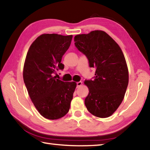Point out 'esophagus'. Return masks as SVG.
<instances>
[{
	"instance_id": "34e87169",
	"label": "esophagus",
	"mask_w": 150,
	"mask_h": 150,
	"mask_svg": "<svg viewBox=\"0 0 150 150\" xmlns=\"http://www.w3.org/2000/svg\"><path fill=\"white\" fill-rule=\"evenodd\" d=\"M82 84H83V83H82V82H81V81H79V82L77 83V87H80V86H81V85H82Z\"/></svg>"
}]
</instances>
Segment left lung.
I'll return each mask as SVG.
<instances>
[{"instance_id": "8db88e82", "label": "left lung", "mask_w": 150, "mask_h": 150, "mask_svg": "<svg viewBox=\"0 0 150 150\" xmlns=\"http://www.w3.org/2000/svg\"><path fill=\"white\" fill-rule=\"evenodd\" d=\"M78 50L87 57L90 67L96 69L94 79L85 81L88 95L87 110L94 116H111L124 99L128 85V70L122 51L115 40L101 30L74 38Z\"/></svg>"}]
</instances>
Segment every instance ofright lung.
I'll return each instance as SVG.
<instances>
[{"instance_id":"right-lung-1","label":"right lung","mask_w":150,"mask_h":150,"mask_svg":"<svg viewBox=\"0 0 150 150\" xmlns=\"http://www.w3.org/2000/svg\"><path fill=\"white\" fill-rule=\"evenodd\" d=\"M73 35L44 34L35 39L28 51L23 78L32 103L40 115L50 120L64 116L76 88L75 82H64L54 75L64 69L61 63Z\"/></svg>"}]
</instances>
